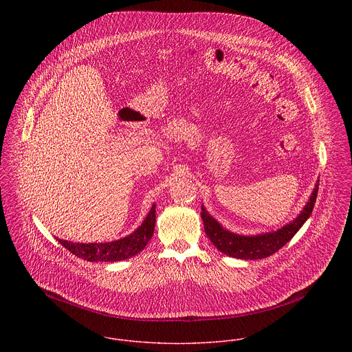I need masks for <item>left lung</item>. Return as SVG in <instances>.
Listing matches in <instances>:
<instances>
[{"instance_id":"left-lung-1","label":"left lung","mask_w":352,"mask_h":352,"mask_svg":"<svg viewBox=\"0 0 352 352\" xmlns=\"http://www.w3.org/2000/svg\"><path fill=\"white\" fill-rule=\"evenodd\" d=\"M318 182L320 180L316 182L309 201L303 206L301 212L293 221L276 230L251 236L233 233L223 228L214 217H211L206 207L201 204V215L204 232L218 251L230 257L241 260H257L268 257L286 245L310 217L318 192Z\"/></svg>"}]
</instances>
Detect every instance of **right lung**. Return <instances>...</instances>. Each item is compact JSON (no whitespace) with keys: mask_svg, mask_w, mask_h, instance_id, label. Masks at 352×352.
Returning a JSON list of instances; mask_svg holds the SVG:
<instances>
[{"mask_svg":"<svg viewBox=\"0 0 352 352\" xmlns=\"http://www.w3.org/2000/svg\"><path fill=\"white\" fill-rule=\"evenodd\" d=\"M155 226V204L151 206L149 214L144 222L129 236L109 241V243H73L67 240H59V244L63 245L69 252L81 257L87 261H120L130 258L142 251L151 241Z\"/></svg>","mask_w":352,"mask_h":352,"instance_id":"add662e5","label":"right lung"}]
</instances>
